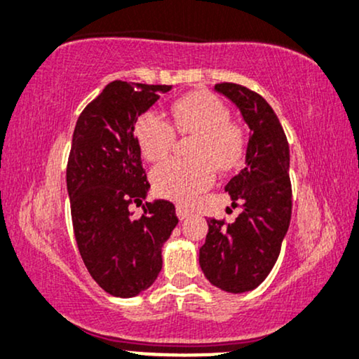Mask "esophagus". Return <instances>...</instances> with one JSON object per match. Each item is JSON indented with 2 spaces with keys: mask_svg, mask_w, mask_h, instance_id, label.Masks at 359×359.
<instances>
[{
  "mask_svg": "<svg viewBox=\"0 0 359 359\" xmlns=\"http://www.w3.org/2000/svg\"><path fill=\"white\" fill-rule=\"evenodd\" d=\"M175 212H177V217H179V219H180V220L187 219V217L190 215V210H189V208H185L184 205H177V208H175Z\"/></svg>",
  "mask_w": 359,
  "mask_h": 359,
  "instance_id": "obj_1",
  "label": "esophagus"
}]
</instances>
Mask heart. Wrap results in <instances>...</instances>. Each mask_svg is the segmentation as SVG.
I'll list each match as a JSON object with an SVG mask.
<instances>
[{
	"label": "heart",
	"instance_id": "b5f03b06",
	"mask_svg": "<svg viewBox=\"0 0 359 359\" xmlns=\"http://www.w3.org/2000/svg\"><path fill=\"white\" fill-rule=\"evenodd\" d=\"M172 124L157 112L147 111L134 124V139L144 158L151 162L169 156L175 131L192 135L190 161H165L154 167L151 179L157 195L175 202L192 201L215 179V169L229 172L245 156L242 129L230 122V111L219 97L205 90L177 99L170 109Z\"/></svg>",
	"mask_w": 359,
	"mask_h": 359
}]
</instances>
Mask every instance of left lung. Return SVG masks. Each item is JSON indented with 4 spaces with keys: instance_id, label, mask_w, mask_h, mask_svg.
<instances>
[{
    "instance_id": "obj_1",
    "label": "left lung",
    "mask_w": 359,
    "mask_h": 359,
    "mask_svg": "<svg viewBox=\"0 0 359 359\" xmlns=\"http://www.w3.org/2000/svg\"><path fill=\"white\" fill-rule=\"evenodd\" d=\"M250 127L245 167L225 192L242 207L233 224L207 220L208 233L198 263L213 287L229 293L257 288L280 255L292 219L290 149L278 117L255 90L233 83L215 84Z\"/></svg>"
}]
</instances>
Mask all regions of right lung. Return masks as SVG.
Here are the masks:
<instances>
[{"label":"right lung","mask_w":359,"mask_h":359,"mask_svg":"<svg viewBox=\"0 0 359 359\" xmlns=\"http://www.w3.org/2000/svg\"><path fill=\"white\" fill-rule=\"evenodd\" d=\"M172 86L112 81L76 122L66 182L81 258L104 292L130 298L147 290L162 269V245L179 224L174 203H142L151 185L142 169L134 124Z\"/></svg>","instance_id":"obj_1"}]
</instances>
